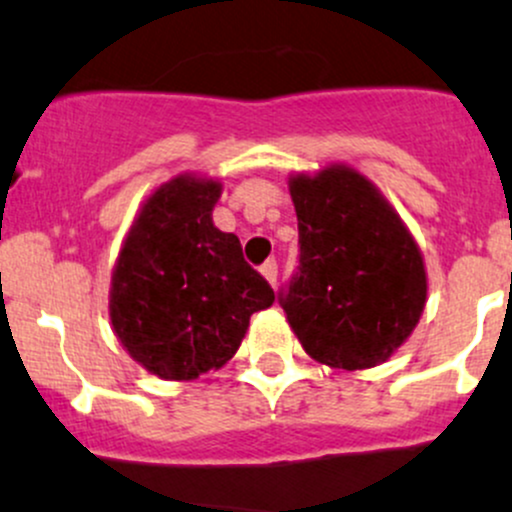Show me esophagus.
Returning a JSON list of instances; mask_svg holds the SVG:
<instances>
[{
    "label": "esophagus",
    "mask_w": 512,
    "mask_h": 512,
    "mask_svg": "<svg viewBox=\"0 0 512 512\" xmlns=\"http://www.w3.org/2000/svg\"><path fill=\"white\" fill-rule=\"evenodd\" d=\"M260 272H262V277H265L267 282L272 284V287H274V284H277V262H274V260H267L265 265L260 267Z\"/></svg>",
    "instance_id": "1"
}]
</instances>
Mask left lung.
I'll list each match as a JSON object with an SVG mask.
<instances>
[{"label":"left lung","mask_w":512,"mask_h":512,"mask_svg":"<svg viewBox=\"0 0 512 512\" xmlns=\"http://www.w3.org/2000/svg\"><path fill=\"white\" fill-rule=\"evenodd\" d=\"M299 272L282 292L301 348L328 368L385 363L427 304L419 245L380 188L348 164L289 176Z\"/></svg>","instance_id":"obj_1"}]
</instances>
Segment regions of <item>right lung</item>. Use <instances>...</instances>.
<instances>
[{"label": "right lung", "instance_id": "add662e5", "mask_svg": "<svg viewBox=\"0 0 512 512\" xmlns=\"http://www.w3.org/2000/svg\"><path fill=\"white\" fill-rule=\"evenodd\" d=\"M223 184L179 174L149 193L117 255L110 324L122 348L161 380H196L233 358L272 287L213 225Z\"/></svg>", "mask_w": 512, "mask_h": 512}]
</instances>
